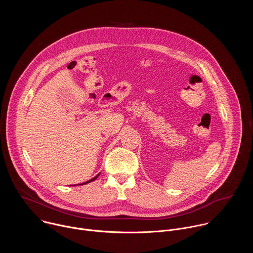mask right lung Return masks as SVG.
<instances>
[{"label": "right lung", "instance_id": "right-lung-1", "mask_svg": "<svg viewBox=\"0 0 253 253\" xmlns=\"http://www.w3.org/2000/svg\"><path fill=\"white\" fill-rule=\"evenodd\" d=\"M98 176H99V174H98L97 176H95L94 178H92L91 180H89V181H87V182H84V183H81V184H79V185H83V184H87V183H89V182H92V181H94V180H95V179H96Z\"/></svg>", "mask_w": 253, "mask_h": 253}]
</instances>
